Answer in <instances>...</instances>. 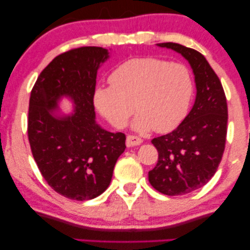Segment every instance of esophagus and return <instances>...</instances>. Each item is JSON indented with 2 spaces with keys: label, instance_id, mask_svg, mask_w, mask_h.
<instances>
[{
  "label": "esophagus",
  "instance_id": "obj_1",
  "mask_svg": "<svg viewBox=\"0 0 250 250\" xmlns=\"http://www.w3.org/2000/svg\"><path fill=\"white\" fill-rule=\"evenodd\" d=\"M142 142H143V140L135 135H127V138H126V145H127V146H140Z\"/></svg>",
  "mask_w": 250,
  "mask_h": 250
}]
</instances>
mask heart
Segmentation results:
<instances>
[{"mask_svg": "<svg viewBox=\"0 0 250 250\" xmlns=\"http://www.w3.org/2000/svg\"><path fill=\"white\" fill-rule=\"evenodd\" d=\"M109 82L111 86L95 88V107L116 128L124 127L133 110L138 111L132 122L138 132L172 131L186 116L193 91L183 63L151 57L126 60Z\"/></svg>", "mask_w": 250, "mask_h": 250, "instance_id": "1", "label": "heart"}]
</instances>
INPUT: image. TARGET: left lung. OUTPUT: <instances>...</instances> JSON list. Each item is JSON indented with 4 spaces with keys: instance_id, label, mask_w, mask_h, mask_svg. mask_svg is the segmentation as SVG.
<instances>
[{
    "instance_id": "obj_1",
    "label": "left lung",
    "mask_w": 250,
    "mask_h": 250,
    "mask_svg": "<svg viewBox=\"0 0 250 250\" xmlns=\"http://www.w3.org/2000/svg\"><path fill=\"white\" fill-rule=\"evenodd\" d=\"M186 58L194 75L197 95L189 115L168 134L152 140L158 162L149 182L166 196L200 189L214 176L225 148L227 98L220 78L203 54L177 43H158Z\"/></svg>"
}]
</instances>
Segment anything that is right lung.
<instances>
[{"mask_svg": "<svg viewBox=\"0 0 250 250\" xmlns=\"http://www.w3.org/2000/svg\"><path fill=\"white\" fill-rule=\"evenodd\" d=\"M108 58V50L98 46L61 53L44 68L30 93L33 157L47 184L73 200H90L104 192L126 148L124 133L108 132L95 122L97 73ZM61 97L73 101L74 113L55 114Z\"/></svg>", "mask_w": 250, "mask_h": 250, "instance_id": "obj_1", "label": "right lung"}]
</instances>
